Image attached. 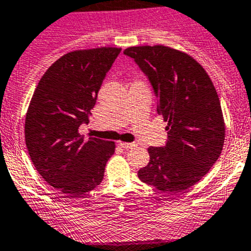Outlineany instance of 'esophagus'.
<instances>
[{
    "label": "esophagus",
    "mask_w": 251,
    "mask_h": 251,
    "mask_svg": "<svg viewBox=\"0 0 251 251\" xmlns=\"http://www.w3.org/2000/svg\"><path fill=\"white\" fill-rule=\"evenodd\" d=\"M118 144L121 145L122 148H124V149H130V148L135 147L134 143H126V142H118Z\"/></svg>",
    "instance_id": "34e87169"
}]
</instances>
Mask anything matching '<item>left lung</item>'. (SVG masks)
<instances>
[{"instance_id": "left-lung-1", "label": "left lung", "mask_w": 251, "mask_h": 251, "mask_svg": "<svg viewBox=\"0 0 251 251\" xmlns=\"http://www.w3.org/2000/svg\"><path fill=\"white\" fill-rule=\"evenodd\" d=\"M124 54L149 77L156 111L168 123L165 147H149L143 182L181 193L199 182L218 160L226 138L221 101L202 65L187 52L165 45L129 47Z\"/></svg>"}]
</instances>
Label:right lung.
<instances>
[{
    "mask_svg": "<svg viewBox=\"0 0 251 251\" xmlns=\"http://www.w3.org/2000/svg\"><path fill=\"white\" fill-rule=\"evenodd\" d=\"M121 49L101 47L74 50L48 68L34 90L25 137L39 175L66 197H77L103 180L114 142L78 133L88 123L107 71Z\"/></svg>",
    "mask_w": 251,
    "mask_h": 251,
    "instance_id": "obj_1",
    "label": "right lung"
}]
</instances>
